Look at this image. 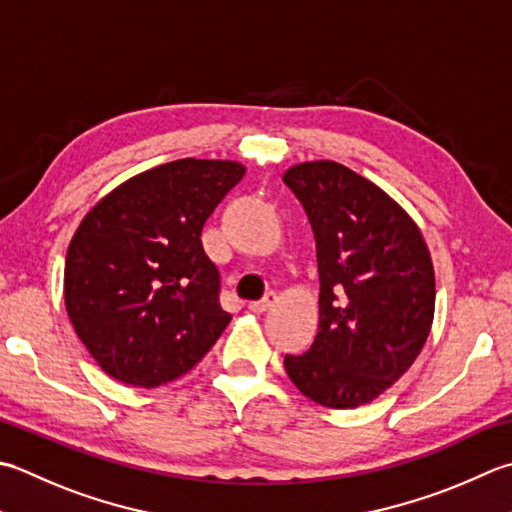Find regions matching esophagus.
Instances as JSON below:
<instances>
[{
	"label": "esophagus",
	"instance_id": "obj_1",
	"mask_svg": "<svg viewBox=\"0 0 512 512\" xmlns=\"http://www.w3.org/2000/svg\"><path fill=\"white\" fill-rule=\"evenodd\" d=\"M277 304V295L275 293H268L262 302H250L248 304V310L250 313H255V315H262V313H266L268 308H273Z\"/></svg>",
	"mask_w": 512,
	"mask_h": 512
}]
</instances>
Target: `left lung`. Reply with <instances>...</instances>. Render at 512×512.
Listing matches in <instances>:
<instances>
[{"instance_id": "left-lung-1", "label": "left lung", "mask_w": 512, "mask_h": 512, "mask_svg": "<svg viewBox=\"0 0 512 512\" xmlns=\"http://www.w3.org/2000/svg\"><path fill=\"white\" fill-rule=\"evenodd\" d=\"M317 244L319 326L284 368L326 408L370 404L413 366L435 317V268L417 222L386 190L330 159L290 166Z\"/></svg>"}]
</instances>
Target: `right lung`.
<instances>
[{"mask_svg": "<svg viewBox=\"0 0 512 512\" xmlns=\"http://www.w3.org/2000/svg\"><path fill=\"white\" fill-rule=\"evenodd\" d=\"M244 175L233 159H177L126 179L79 222L64 304L106 375L142 388L175 382L224 333L230 315L199 235Z\"/></svg>", "mask_w": 512, "mask_h": 512, "instance_id": "right-lung-1", "label": "right lung"}]
</instances>
